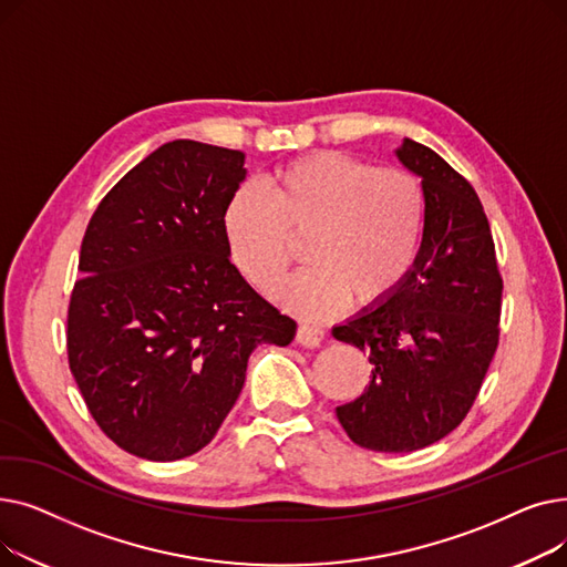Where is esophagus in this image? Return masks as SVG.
<instances>
[{"mask_svg": "<svg viewBox=\"0 0 567 567\" xmlns=\"http://www.w3.org/2000/svg\"><path fill=\"white\" fill-rule=\"evenodd\" d=\"M326 338V331L317 323H299V331H296V340H299L303 347H319Z\"/></svg>", "mask_w": 567, "mask_h": 567, "instance_id": "obj_1", "label": "esophagus"}]
</instances>
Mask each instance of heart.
<instances>
[{
	"label": "heart",
	"instance_id": "obj_1",
	"mask_svg": "<svg viewBox=\"0 0 567 567\" xmlns=\"http://www.w3.org/2000/svg\"><path fill=\"white\" fill-rule=\"evenodd\" d=\"M419 178L372 167L342 152L293 158L266 178L264 193L238 188L223 214L229 252L259 291H271L303 236L308 264L278 291L306 317H329L353 296L359 306L389 299L409 278L425 231Z\"/></svg>",
	"mask_w": 567,
	"mask_h": 567
}]
</instances>
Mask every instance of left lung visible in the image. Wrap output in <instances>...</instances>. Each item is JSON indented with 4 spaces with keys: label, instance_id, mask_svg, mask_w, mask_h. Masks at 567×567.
Masks as SVG:
<instances>
[{
    "label": "left lung",
    "instance_id": "obj_1",
    "mask_svg": "<svg viewBox=\"0 0 567 567\" xmlns=\"http://www.w3.org/2000/svg\"><path fill=\"white\" fill-rule=\"evenodd\" d=\"M400 161L423 176V246L389 301L333 338L370 353L365 393L336 409L347 436L377 453H413L471 411L501 336L503 278L485 208L430 146L404 140Z\"/></svg>",
    "mask_w": 567,
    "mask_h": 567
}]
</instances>
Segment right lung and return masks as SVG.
<instances>
[{
    "mask_svg": "<svg viewBox=\"0 0 567 567\" xmlns=\"http://www.w3.org/2000/svg\"><path fill=\"white\" fill-rule=\"evenodd\" d=\"M236 148L174 140L86 225L66 317L69 365L118 449L174 462L216 436L257 344H289L280 315L229 261L223 214L246 178Z\"/></svg>",
    "mask_w": 567,
    "mask_h": 567,
    "instance_id": "1",
    "label": "right lung"
}]
</instances>
